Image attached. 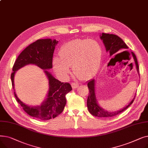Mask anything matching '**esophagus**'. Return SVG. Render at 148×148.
<instances>
[{"label": "esophagus", "mask_w": 148, "mask_h": 148, "mask_svg": "<svg viewBox=\"0 0 148 148\" xmlns=\"http://www.w3.org/2000/svg\"><path fill=\"white\" fill-rule=\"evenodd\" d=\"M71 86H72L73 89H75L79 86V84L76 83H71Z\"/></svg>", "instance_id": "esophagus-1"}]
</instances>
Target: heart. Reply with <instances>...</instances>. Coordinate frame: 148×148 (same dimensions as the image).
I'll return each mask as SVG.
<instances>
[{"label":"heart","instance_id":"heart-1","mask_svg":"<svg viewBox=\"0 0 148 148\" xmlns=\"http://www.w3.org/2000/svg\"><path fill=\"white\" fill-rule=\"evenodd\" d=\"M59 58L53 61L55 72L62 77L69 73L73 68L74 73L79 77L92 75L99 66L101 57V47L95 40H75L62 47Z\"/></svg>","mask_w":148,"mask_h":148}]
</instances>
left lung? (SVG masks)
I'll return each mask as SVG.
<instances>
[{
	"label": "left lung",
	"instance_id": "1",
	"mask_svg": "<svg viewBox=\"0 0 148 148\" xmlns=\"http://www.w3.org/2000/svg\"><path fill=\"white\" fill-rule=\"evenodd\" d=\"M100 39L103 41V42L104 45L106 48V52L109 53V56H112L113 54L118 53L120 50L128 49V47L127 44L123 42L121 38L118 36L109 34H104L103 33L99 35ZM133 56L136 68L137 69V72L139 76V71H138V65L136 56L134 53L131 52ZM88 86L89 88V95L87 99V107L88 108L89 112L93 115L97 116L99 118H109L113 117L114 116L117 115L124 110H125L127 108L133 103L134 99L135 98L136 95L134 96L131 101L124 107L121 109L115 111V112H108L107 110L104 109V108L101 106L97 101L95 94V79H92L89 80L88 82Z\"/></svg>",
	"mask_w": 148,
	"mask_h": 148
}]
</instances>
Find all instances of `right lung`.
Masks as SVG:
<instances>
[{
  "mask_svg": "<svg viewBox=\"0 0 148 148\" xmlns=\"http://www.w3.org/2000/svg\"><path fill=\"white\" fill-rule=\"evenodd\" d=\"M58 41L50 38L41 39L30 44L15 60L11 75L14 95L17 102L29 116L41 121H48L60 114L66 105L65 95L72 90L68 83H61L48 70L53 67V56ZM28 64H35L43 69L49 80V90L41 105H26L18 98L14 89V77L16 71Z\"/></svg>",
  "mask_w": 148,
  "mask_h": 148,
  "instance_id": "1",
  "label": "right lung"
}]
</instances>
